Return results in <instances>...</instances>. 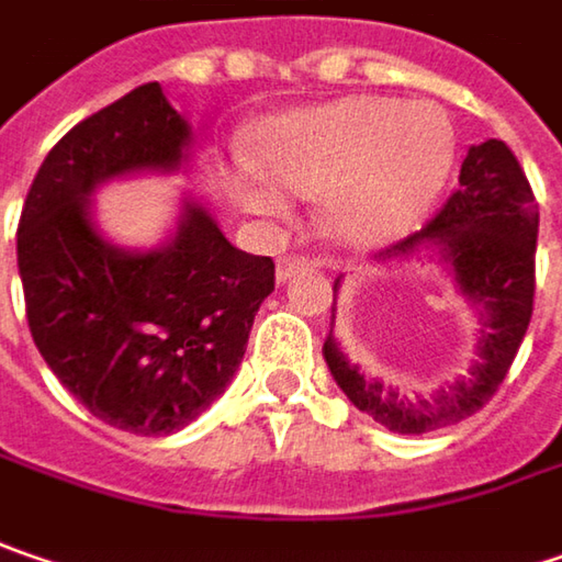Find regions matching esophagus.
<instances>
[{
    "mask_svg": "<svg viewBox=\"0 0 562 562\" xmlns=\"http://www.w3.org/2000/svg\"><path fill=\"white\" fill-rule=\"evenodd\" d=\"M314 263H317V257H308V254H285V257H280V263H277V280H292L295 273L308 270Z\"/></svg>",
    "mask_w": 562,
    "mask_h": 562,
    "instance_id": "esophagus-1",
    "label": "esophagus"
}]
</instances>
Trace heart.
Returning a JSON list of instances; mask_svg holds the SVG:
<instances>
[{
  "instance_id": "heart-1",
  "label": "heart",
  "mask_w": 562,
  "mask_h": 562,
  "mask_svg": "<svg viewBox=\"0 0 562 562\" xmlns=\"http://www.w3.org/2000/svg\"><path fill=\"white\" fill-rule=\"evenodd\" d=\"M257 165L302 196H324L327 228L349 245L407 235L446 187L454 133L429 104L349 98L273 120L254 143ZM238 200L257 215H280V193L241 171Z\"/></svg>"
}]
</instances>
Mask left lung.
Masks as SVG:
<instances>
[{"label":"left lung","mask_w":562,"mask_h":562,"mask_svg":"<svg viewBox=\"0 0 562 562\" xmlns=\"http://www.w3.org/2000/svg\"><path fill=\"white\" fill-rule=\"evenodd\" d=\"M461 187L419 232L379 257H401L419 245L439 248L461 292L483 308V344L471 379L454 381L432 397H401L381 381H366L340 352L334 334L324 340V359L349 401L375 423L423 436L454 426L490 404L509 375L535 312V250H538V200L515 151L490 139L468 151Z\"/></svg>","instance_id":"left-lung-1"}]
</instances>
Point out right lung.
I'll list each match as a JSON object with an SVG mask.
<instances>
[{
  "label": "right lung",
  "mask_w": 562,
  "mask_h": 562,
  "mask_svg": "<svg viewBox=\"0 0 562 562\" xmlns=\"http://www.w3.org/2000/svg\"><path fill=\"white\" fill-rule=\"evenodd\" d=\"M187 139L161 85H139L53 146L18 222L41 356L98 419L136 436H171L213 404L277 285L270 257L235 248L193 203L175 241L151 254L116 250L94 232L88 193L136 168H175Z\"/></svg>",
  "instance_id": "add662e5"
}]
</instances>
